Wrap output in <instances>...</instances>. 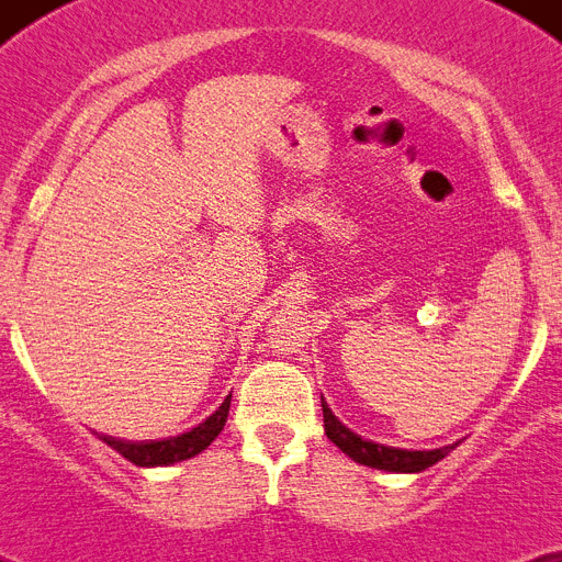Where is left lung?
I'll use <instances>...</instances> for the list:
<instances>
[{
    "label": "left lung",
    "instance_id": "8db88e82",
    "mask_svg": "<svg viewBox=\"0 0 562 562\" xmlns=\"http://www.w3.org/2000/svg\"><path fill=\"white\" fill-rule=\"evenodd\" d=\"M321 405H324V430L337 448L346 456H351L355 461L366 467H376V470H389V473H422L434 467L436 461H441L453 448H436V450H402V448H385V445H374V441L362 439V436L351 434L342 422H337V416L331 414L329 405L321 396Z\"/></svg>",
    "mask_w": 562,
    "mask_h": 562
}]
</instances>
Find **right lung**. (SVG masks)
<instances>
[{"label":"right lung","mask_w":562,"mask_h":562,"mask_svg":"<svg viewBox=\"0 0 562 562\" xmlns=\"http://www.w3.org/2000/svg\"><path fill=\"white\" fill-rule=\"evenodd\" d=\"M227 411H231V396L220 405V411H213L202 425L186 430L180 436H171V439L160 441H123L114 439V436H101V441H106L109 448L117 450L123 459H128L137 467H157V464H173V461H186L191 456L202 453V450L211 445L216 436L222 434L227 422Z\"/></svg>","instance_id":"add662e5"}]
</instances>
